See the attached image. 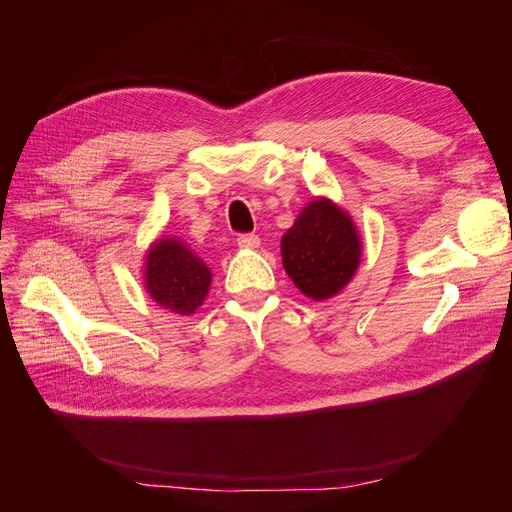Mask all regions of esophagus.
I'll return each mask as SVG.
<instances>
[{"label":"esophagus","mask_w":512,"mask_h":512,"mask_svg":"<svg viewBox=\"0 0 512 512\" xmlns=\"http://www.w3.org/2000/svg\"><path fill=\"white\" fill-rule=\"evenodd\" d=\"M237 245L241 247V250H256V247L260 245V239H258V235H254V232H243V235L237 237Z\"/></svg>","instance_id":"34e87169"}]
</instances>
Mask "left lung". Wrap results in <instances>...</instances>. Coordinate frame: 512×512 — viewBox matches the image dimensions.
I'll return each mask as SVG.
<instances>
[{"mask_svg": "<svg viewBox=\"0 0 512 512\" xmlns=\"http://www.w3.org/2000/svg\"><path fill=\"white\" fill-rule=\"evenodd\" d=\"M282 262L305 297L331 299L361 262V237L350 215L329 198H314L282 237Z\"/></svg>", "mask_w": 512, "mask_h": 512, "instance_id": "1", "label": "left lung"}]
</instances>
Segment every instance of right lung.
Wrapping results in <instances>:
<instances>
[{
  "mask_svg": "<svg viewBox=\"0 0 512 512\" xmlns=\"http://www.w3.org/2000/svg\"><path fill=\"white\" fill-rule=\"evenodd\" d=\"M145 260V288L160 307L190 316L203 305L211 271L188 245L173 237L158 239Z\"/></svg>",
  "mask_w": 512,
  "mask_h": 512,
  "instance_id": "obj_1",
  "label": "right lung"
}]
</instances>
